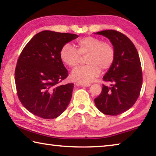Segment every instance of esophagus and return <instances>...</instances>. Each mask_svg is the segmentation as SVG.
<instances>
[{"mask_svg":"<svg viewBox=\"0 0 156 156\" xmlns=\"http://www.w3.org/2000/svg\"><path fill=\"white\" fill-rule=\"evenodd\" d=\"M78 85H80V86H83V87H89L91 85V83H77Z\"/></svg>","mask_w":156,"mask_h":156,"instance_id":"34e87169","label":"esophagus"}]
</instances>
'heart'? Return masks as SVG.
<instances>
[{"instance_id": "obj_1", "label": "heart", "mask_w": 156, "mask_h": 156, "mask_svg": "<svg viewBox=\"0 0 156 156\" xmlns=\"http://www.w3.org/2000/svg\"><path fill=\"white\" fill-rule=\"evenodd\" d=\"M77 49L70 44H65L60 49V59L65 65L73 68L78 65L80 55H85L87 64L79 66L72 71V78L80 83H88L99 75L102 69L112 67L115 58L114 47L109 42L102 41L98 37L88 36L76 41Z\"/></svg>"}]
</instances>
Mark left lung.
Returning a JSON list of instances; mask_svg holds the SVG:
<instances>
[{
	"instance_id": "1",
	"label": "left lung",
	"mask_w": 156,
	"mask_h": 156,
	"mask_svg": "<svg viewBox=\"0 0 156 156\" xmlns=\"http://www.w3.org/2000/svg\"><path fill=\"white\" fill-rule=\"evenodd\" d=\"M109 38L115 50V58L103 80L111 86L102 84L101 94L94 99L95 104L105 115L121 114L135 104L140 94L142 72L138 51L125 34L115 30L97 32Z\"/></svg>"
}]
</instances>
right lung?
Segmentation results:
<instances>
[{"label": "right lung", "instance_id": "add662e5", "mask_svg": "<svg viewBox=\"0 0 156 156\" xmlns=\"http://www.w3.org/2000/svg\"><path fill=\"white\" fill-rule=\"evenodd\" d=\"M76 38L73 34L43 31L21 51L15 69L16 87L20 102L34 115L54 119L69 104L74 84H60L69 74L59 53Z\"/></svg>", "mask_w": 156, "mask_h": 156}]
</instances>
